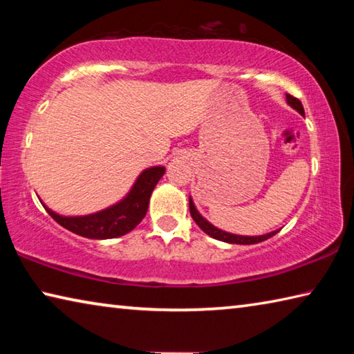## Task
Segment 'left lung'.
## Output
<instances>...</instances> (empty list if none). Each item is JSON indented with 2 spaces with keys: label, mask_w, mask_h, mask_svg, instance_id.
I'll return each mask as SVG.
<instances>
[{
  "label": "left lung",
  "mask_w": 354,
  "mask_h": 354,
  "mask_svg": "<svg viewBox=\"0 0 354 354\" xmlns=\"http://www.w3.org/2000/svg\"><path fill=\"white\" fill-rule=\"evenodd\" d=\"M287 98V103H289L293 109L298 111L301 115H304V109H303V104L301 101H299L298 98L292 97V95L287 93L286 95ZM189 209H190V215L192 218H194V221L196 225H198L203 231L206 232L207 236H211L214 239H217V241H221V242H227V243H237V245H253V243H259V242H263L267 241V239L273 237L277 232L279 231H273V232H268V234H263V236H237V234H230V232H225L218 230V227H215L214 225L209 223L207 220H205L201 217V215L198 214V211L195 209V205L194 201H192V198L189 200Z\"/></svg>",
  "instance_id": "8db88e82"
}]
</instances>
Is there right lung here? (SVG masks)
Returning <instances> with one entry per match:
<instances>
[{
    "instance_id": "obj_1",
    "label": "right lung",
    "mask_w": 354,
    "mask_h": 354,
    "mask_svg": "<svg viewBox=\"0 0 354 354\" xmlns=\"http://www.w3.org/2000/svg\"><path fill=\"white\" fill-rule=\"evenodd\" d=\"M165 173L164 167H151L142 171L124 200L117 205L84 217H64L45 205L46 212L65 230L87 239H113L133 231L147 215L149 196Z\"/></svg>"
}]
</instances>
